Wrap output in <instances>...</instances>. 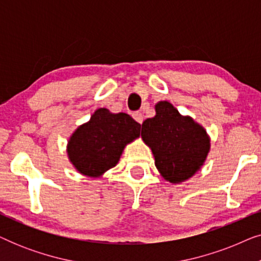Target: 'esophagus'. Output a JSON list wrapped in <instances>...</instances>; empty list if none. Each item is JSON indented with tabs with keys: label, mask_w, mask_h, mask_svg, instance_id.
<instances>
[{
	"label": "esophagus",
	"mask_w": 261,
	"mask_h": 261,
	"mask_svg": "<svg viewBox=\"0 0 261 261\" xmlns=\"http://www.w3.org/2000/svg\"><path fill=\"white\" fill-rule=\"evenodd\" d=\"M133 119L137 121L138 123H142V121H144V115H142V113L140 112H135L133 113Z\"/></svg>",
	"instance_id": "34e87169"
}]
</instances>
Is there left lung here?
Masks as SVG:
<instances>
[{
  "instance_id": "1",
  "label": "left lung",
  "mask_w": 261,
  "mask_h": 261,
  "mask_svg": "<svg viewBox=\"0 0 261 261\" xmlns=\"http://www.w3.org/2000/svg\"><path fill=\"white\" fill-rule=\"evenodd\" d=\"M155 116L142 123L141 137L152 148L155 166L171 183L190 178L203 165L210 141L191 117L181 116L166 101L156 103Z\"/></svg>"
}]
</instances>
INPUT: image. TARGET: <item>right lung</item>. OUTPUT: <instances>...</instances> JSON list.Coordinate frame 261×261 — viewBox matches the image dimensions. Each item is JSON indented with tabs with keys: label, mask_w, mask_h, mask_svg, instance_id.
Instances as JSON below:
<instances>
[{
	"label": "right lung",
	"mask_w": 261,
	"mask_h": 261,
	"mask_svg": "<svg viewBox=\"0 0 261 261\" xmlns=\"http://www.w3.org/2000/svg\"><path fill=\"white\" fill-rule=\"evenodd\" d=\"M140 127L128 114L97 109L70 138L67 153L71 163L81 173L101 176L116 165L124 146L140 135Z\"/></svg>",
	"instance_id": "obj_1"
}]
</instances>
